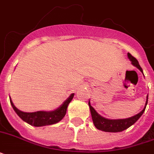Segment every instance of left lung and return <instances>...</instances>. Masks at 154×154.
Returning a JSON list of instances; mask_svg holds the SVG:
<instances>
[{
  "mask_svg": "<svg viewBox=\"0 0 154 154\" xmlns=\"http://www.w3.org/2000/svg\"><path fill=\"white\" fill-rule=\"evenodd\" d=\"M128 58L131 61L132 65L137 68L143 73V70L140 66L138 61H137L136 58L134 57L129 53H128ZM147 103H148V95L146 97V102L143 109L137 114L134 115L131 117H129V118H125V119H108V118H105V117H102V116L99 114L98 112L94 109V108L92 106L89 101V109H90L92 119H93L94 125H95L97 129H99V130H101V131L117 133V132L123 131L125 129H128L129 127L133 125L141 117V115L143 114V112H145V109H146V105H147Z\"/></svg>",
  "mask_w": 154,
  "mask_h": 154,
  "instance_id": "obj_1",
  "label": "left lung"
}]
</instances>
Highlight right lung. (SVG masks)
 I'll list each match as a JSON object with an SVG mask.
<instances>
[{"instance_id": "1", "label": "right lung", "mask_w": 154, "mask_h": 154, "mask_svg": "<svg viewBox=\"0 0 154 154\" xmlns=\"http://www.w3.org/2000/svg\"><path fill=\"white\" fill-rule=\"evenodd\" d=\"M74 97V94H70V96L61 104L60 107L53 111H37L33 112H26L20 111L16 107L10 98V103L12 107L16 113L28 124L32 126L41 127L45 125H50L60 122L63 117L65 116L67 108L70 101H72Z\"/></svg>"}]
</instances>
